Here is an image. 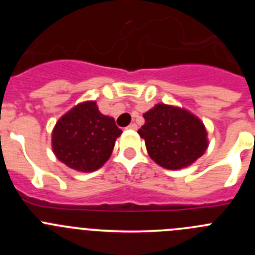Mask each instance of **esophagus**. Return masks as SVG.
Here are the masks:
<instances>
[{"instance_id":"esophagus-1","label":"esophagus","mask_w":255,"mask_h":255,"mask_svg":"<svg viewBox=\"0 0 255 255\" xmlns=\"http://www.w3.org/2000/svg\"><path fill=\"white\" fill-rule=\"evenodd\" d=\"M128 129H130V130H136V129H138V125H136V124H130V125L128 126Z\"/></svg>"}]
</instances>
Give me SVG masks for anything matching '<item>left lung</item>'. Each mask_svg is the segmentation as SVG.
I'll return each mask as SVG.
<instances>
[{"label":"left lung","mask_w":255,"mask_h":255,"mask_svg":"<svg viewBox=\"0 0 255 255\" xmlns=\"http://www.w3.org/2000/svg\"><path fill=\"white\" fill-rule=\"evenodd\" d=\"M138 130L150 158L167 170H180L194 163L208 148L204 124L185 108L158 103L143 115Z\"/></svg>","instance_id":"obj_1"}]
</instances>
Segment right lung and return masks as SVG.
Listing matches in <instances>:
<instances>
[{
  "label": "right lung",
  "instance_id": "1",
  "mask_svg": "<svg viewBox=\"0 0 255 255\" xmlns=\"http://www.w3.org/2000/svg\"><path fill=\"white\" fill-rule=\"evenodd\" d=\"M121 129L101 114L96 101L74 106L52 130V150L58 161L80 172H93L108 161Z\"/></svg>",
  "mask_w": 255,
  "mask_h": 255
}]
</instances>
